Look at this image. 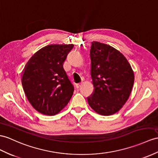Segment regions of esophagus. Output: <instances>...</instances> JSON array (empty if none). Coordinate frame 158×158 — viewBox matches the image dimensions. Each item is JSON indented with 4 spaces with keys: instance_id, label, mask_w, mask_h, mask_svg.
Instances as JSON below:
<instances>
[{
    "instance_id": "obj_1",
    "label": "esophagus",
    "mask_w": 158,
    "mask_h": 158,
    "mask_svg": "<svg viewBox=\"0 0 158 158\" xmlns=\"http://www.w3.org/2000/svg\"><path fill=\"white\" fill-rule=\"evenodd\" d=\"M81 86H82V83L77 84H76V88H77V89H79V88L81 87Z\"/></svg>"
}]
</instances>
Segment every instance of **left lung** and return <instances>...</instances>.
<instances>
[{
    "mask_svg": "<svg viewBox=\"0 0 158 158\" xmlns=\"http://www.w3.org/2000/svg\"><path fill=\"white\" fill-rule=\"evenodd\" d=\"M90 56L94 90L87 98L88 105L99 114H113L129 97L134 72L125 56L109 45L92 41Z\"/></svg>",
    "mask_w": 158,
    "mask_h": 158,
    "instance_id": "1",
    "label": "left lung"
}]
</instances>
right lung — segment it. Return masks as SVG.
<instances>
[{
    "label": "right lung",
    "instance_id": "right-lung-1",
    "mask_svg": "<svg viewBox=\"0 0 158 158\" xmlns=\"http://www.w3.org/2000/svg\"><path fill=\"white\" fill-rule=\"evenodd\" d=\"M73 44L49 45L31 57L23 70L21 83L33 108L45 115H55L66 106L74 92L63 64Z\"/></svg>",
    "mask_w": 158,
    "mask_h": 158
}]
</instances>
